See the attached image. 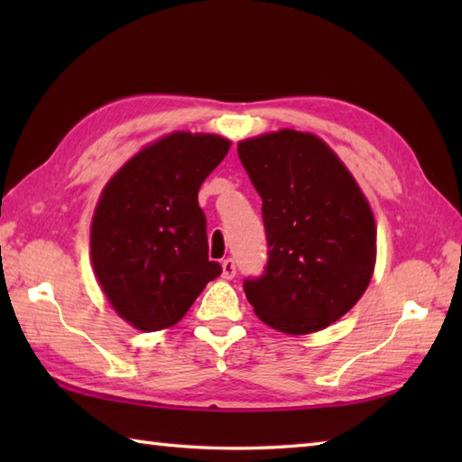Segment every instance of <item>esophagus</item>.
I'll return each instance as SVG.
<instances>
[{
  "label": "esophagus",
  "instance_id": "esophagus-1",
  "mask_svg": "<svg viewBox=\"0 0 462 462\" xmlns=\"http://www.w3.org/2000/svg\"><path fill=\"white\" fill-rule=\"evenodd\" d=\"M234 276H236V262H234L232 258H226L222 262V278L232 280Z\"/></svg>",
  "mask_w": 462,
  "mask_h": 462
}]
</instances>
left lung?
I'll return each mask as SVG.
<instances>
[{"label":"left lung","mask_w":462,"mask_h":462,"mask_svg":"<svg viewBox=\"0 0 462 462\" xmlns=\"http://www.w3.org/2000/svg\"><path fill=\"white\" fill-rule=\"evenodd\" d=\"M262 196L268 263L244 280L256 316L303 336L356 306L375 268V220L337 154L311 133L283 129L238 143Z\"/></svg>","instance_id":"left-lung-1"}]
</instances>
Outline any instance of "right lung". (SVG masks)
I'll return each instance as SVG.
<instances>
[{"label":"right lung","instance_id":"obj_1","mask_svg":"<svg viewBox=\"0 0 462 462\" xmlns=\"http://www.w3.org/2000/svg\"><path fill=\"white\" fill-rule=\"evenodd\" d=\"M230 149L218 134L172 133L106 182L91 224V262L106 300L141 331L174 326L222 266L208 260L200 184Z\"/></svg>","mask_w":462,"mask_h":462}]
</instances>
